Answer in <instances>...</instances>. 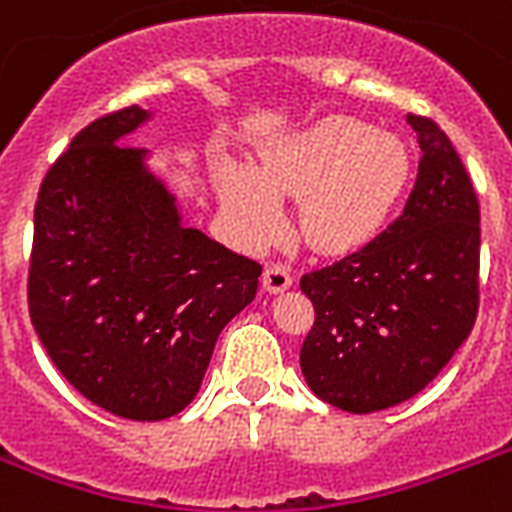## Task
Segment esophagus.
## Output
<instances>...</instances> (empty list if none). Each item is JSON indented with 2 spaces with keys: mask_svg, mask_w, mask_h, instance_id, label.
I'll return each instance as SVG.
<instances>
[{
  "mask_svg": "<svg viewBox=\"0 0 512 512\" xmlns=\"http://www.w3.org/2000/svg\"><path fill=\"white\" fill-rule=\"evenodd\" d=\"M292 287V273L290 268L284 265H268L263 271V290L271 292V295H279V292L290 290Z\"/></svg>",
  "mask_w": 512,
  "mask_h": 512,
  "instance_id": "1",
  "label": "esophagus"
}]
</instances>
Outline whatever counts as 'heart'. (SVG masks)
<instances>
[{"label": "heart", "instance_id": "1", "mask_svg": "<svg viewBox=\"0 0 512 512\" xmlns=\"http://www.w3.org/2000/svg\"><path fill=\"white\" fill-rule=\"evenodd\" d=\"M411 179L400 136L354 117H325L265 152L260 166L222 161L217 195L249 247L284 228L282 198H298V230L319 252L360 247L384 228Z\"/></svg>", "mask_w": 512, "mask_h": 512}]
</instances>
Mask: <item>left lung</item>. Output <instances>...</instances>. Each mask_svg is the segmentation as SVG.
<instances>
[{
	"label": "left lung",
	"instance_id": "left-lung-1",
	"mask_svg": "<svg viewBox=\"0 0 512 512\" xmlns=\"http://www.w3.org/2000/svg\"><path fill=\"white\" fill-rule=\"evenodd\" d=\"M419 174L384 233L306 273L314 327L300 349L311 392L349 413L419 395L467 341L478 314L481 209L454 144L429 117L408 115Z\"/></svg>",
	"mask_w": 512,
	"mask_h": 512
}]
</instances>
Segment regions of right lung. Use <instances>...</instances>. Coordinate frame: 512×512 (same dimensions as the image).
Returning <instances> with one entry per match:
<instances>
[{
  "label": "right lung",
  "instance_id": "add662e5",
  "mask_svg": "<svg viewBox=\"0 0 512 512\" xmlns=\"http://www.w3.org/2000/svg\"><path fill=\"white\" fill-rule=\"evenodd\" d=\"M128 107L93 120L50 166L34 209L29 314L69 384L120 419L190 405L222 327L255 300L260 265L182 222Z\"/></svg>",
  "mask_w": 512,
  "mask_h": 512
}]
</instances>
